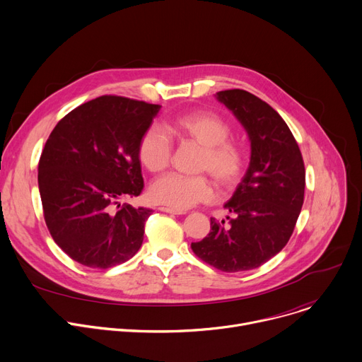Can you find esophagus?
<instances>
[{
  "label": "esophagus",
  "instance_id": "obj_1",
  "mask_svg": "<svg viewBox=\"0 0 362 362\" xmlns=\"http://www.w3.org/2000/svg\"><path fill=\"white\" fill-rule=\"evenodd\" d=\"M159 210L164 211V213H170V214H184V211L174 210V209H170V207H159Z\"/></svg>",
  "mask_w": 362,
  "mask_h": 362
}]
</instances>
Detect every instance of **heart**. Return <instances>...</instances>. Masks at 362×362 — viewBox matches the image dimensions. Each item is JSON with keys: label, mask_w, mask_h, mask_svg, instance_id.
<instances>
[{"label": "heart", "mask_w": 362, "mask_h": 362, "mask_svg": "<svg viewBox=\"0 0 362 362\" xmlns=\"http://www.w3.org/2000/svg\"><path fill=\"white\" fill-rule=\"evenodd\" d=\"M170 129L181 141H192L203 146L197 170L207 171L223 188L235 187L247 167V153L242 144L228 139L230 124L213 112H191L175 117ZM141 164L151 173H159L170 165L173 142L158 125L145 129L139 139ZM213 187L207 175H184L170 173L156 178L149 187L153 203L174 210H187L210 199Z\"/></svg>", "instance_id": "obj_1"}]
</instances>
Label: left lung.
Masks as SVG:
<instances>
[{"instance_id":"obj_1","label":"left lung","mask_w":362,"mask_h":362,"mask_svg":"<svg viewBox=\"0 0 362 362\" xmlns=\"http://www.w3.org/2000/svg\"><path fill=\"white\" fill-rule=\"evenodd\" d=\"M250 138L249 168L224 204L233 217L211 218V230L191 249L221 272L252 270L282 250L295 230L305 195V165L289 127L257 96L231 89L217 93Z\"/></svg>"}]
</instances>
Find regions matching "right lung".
Instances as JSON below:
<instances>
[{
  "label": "right lung",
  "mask_w": 362,
  "mask_h": 362,
  "mask_svg": "<svg viewBox=\"0 0 362 362\" xmlns=\"http://www.w3.org/2000/svg\"><path fill=\"white\" fill-rule=\"evenodd\" d=\"M159 107L105 95L69 112L52 131L38 189L47 228L74 262L107 269L139 250L152 210L120 199L144 189L138 145Z\"/></svg>",
  "instance_id": "obj_1"
}]
</instances>
